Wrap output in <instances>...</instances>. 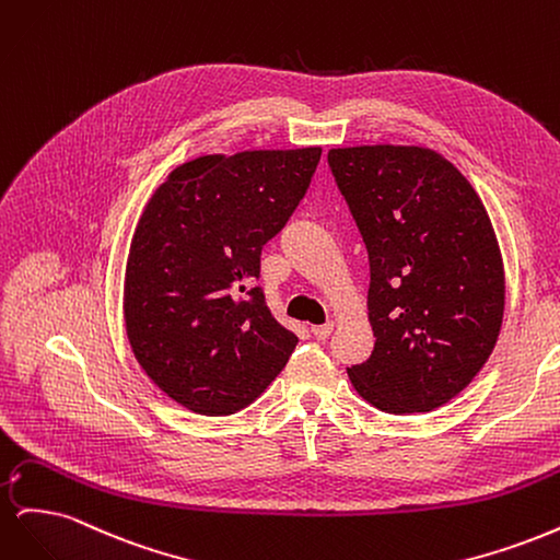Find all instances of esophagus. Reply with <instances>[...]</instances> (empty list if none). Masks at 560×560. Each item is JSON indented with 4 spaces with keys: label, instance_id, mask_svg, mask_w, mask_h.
Segmentation results:
<instances>
[{
    "label": "esophagus",
    "instance_id": "34e87169",
    "mask_svg": "<svg viewBox=\"0 0 560 560\" xmlns=\"http://www.w3.org/2000/svg\"><path fill=\"white\" fill-rule=\"evenodd\" d=\"M331 329H334V322H325V325H313L311 327V331H313L317 341H325V338L331 334Z\"/></svg>",
    "mask_w": 560,
    "mask_h": 560
}]
</instances>
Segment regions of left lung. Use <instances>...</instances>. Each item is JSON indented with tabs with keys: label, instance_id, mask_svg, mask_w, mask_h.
Segmentation results:
<instances>
[{
	"label": "left lung",
	"instance_id": "left-lung-1",
	"mask_svg": "<svg viewBox=\"0 0 560 560\" xmlns=\"http://www.w3.org/2000/svg\"><path fill=\"white\" fill-rule=\"evenodd\" d=\"M329 167L369 252L376 346L348 369L385 413H425L471 383L493 352L504 268L481 198L425 147H346Z\"/></svg>",
	"mask_w": 560,
	"mask_h": 560
}]
</instances>
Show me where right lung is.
I'll list each match as a JSON object with an SVG mask.
<instances>
[{"mask_svg":"<svg viewBox=\"0 0 560 560\" xmlns=\"http://www.w3.org/2000/svg\"><path fill=\"white\" fill-rule=\"evenodd\" d=\"M322 149L200 156L147 202L126 264L130 348L163 393L200 416L245 409L299 338L270 315L261 249L306 196Z\"/></svg>","mask_w":560,"mask_h":560,"instance_id":"add662e5","label":"right lung"}]
</instances>
